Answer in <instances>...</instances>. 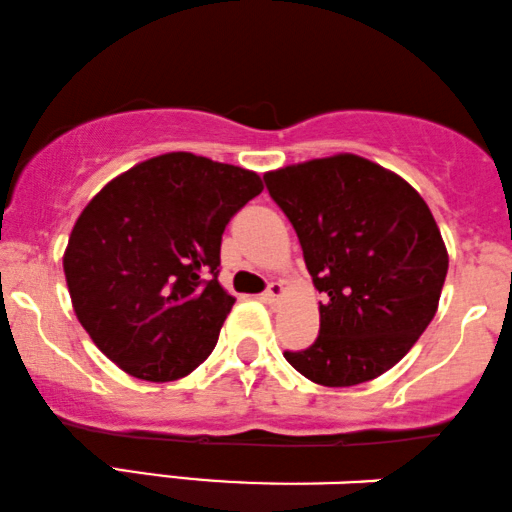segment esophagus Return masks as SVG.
I'll return each mask as SVG.
<instances>
[{
    "label": "esophagus",
    "mask_w": 512,
    "mask_h": 512,
    "mask_svg": "<svg viewBox=\"0 0 512 512\" xmlns=\"http://www.w3.org/2000/svg\"><path fill=\"white\" fill-rule=\"evenodd\" d=\"M282 292H285V287H282L280 282H268L266 292L261 294V299H263V302L273 304V302H278V299L282 297Z\"/></svg>",
    "instance_id": "esophagus-1"
}]
</instances>
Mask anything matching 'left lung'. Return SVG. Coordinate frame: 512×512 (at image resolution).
I'll list each match as a JSON object with an SVG mask.
<instances>
[{
	"instance_id": "8db88e82",
	"label": "left lung",
	"mask_w": 512,
	"mask_h": 512,
	"mask_svg": "<svg viewBox=\"0 0 512 512\" xmlns=\"http://www.w3.org/2000/svg\"><path fill=\"white\" fill-rule=\"evenodd\" d=\"M292 222L316 290L314 345L285 352L299 374L347 388L386 374L434 318L448 251L424 198L359 155H333L263 174Z\"/></svg>"
}]
</instances>
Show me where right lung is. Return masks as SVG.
Here are the masks:
<instances>
[{
    "label": "right lung",
    "mask_w": 512,
    "mask_h": 512,
    "mask_svg": "<svg viewBox=\"0 0 512 512\" xmlns=\"http://www.w3.org/2000/svg\"><path fill=\"white\" fill-rule=\"evenodd\" d=\"M256 172L194 153L131 167L83 208L64 251L76 318L119 369L177 381L208 359L234 297L218 282L227 222Z\"/></svg>",
    "instance_id": "right-lung-1"
}]
</instances>
